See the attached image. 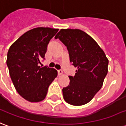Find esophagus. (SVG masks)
Instances as JSON below:
<instances>
[{"label": "esophagus", "instance_id": "34e87169", "mask_svg": "<svg viewBox=\"0 0 126 126\" xmlns=\"http://www.w3.org/2000/svg\"><path fill=\"white\" fill-rule=\"evenodd\" d=\"M58 73L59 75H63V71L62 70H58Z\"/></svg>", "mask_w": 126, "mask_h": 126}]
</instances>
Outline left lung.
Returning <instances> with one entry per match:
<instances>
[{"instance_id":"obj_1","label":"left lung","mask_w":126,"mask_h":126,"mask_svg":"<svg viewBox=\"0 0 126 126\" xmlns=\"http://www.w3.org/2000/svg\"><path fill=\"white\" fill-rule=\"evenodd\" d=\"M67 47L70 61L77 68L75 75L68 76L70 83L62 89L68 104L88 103L101 89L108 73L109 60L96 41L79 29H61L55 36Z\"/></svg>"}]
</instances>
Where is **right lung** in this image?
<instances>
[{"instance_id": "obj_1", "label": "right lung", "mask_w": 126, "mask_h": 126, "mask_svg": "<svg viewBox=\"0 0 126 126\" xmlns=\"http://www.w3.org/2000/svg\"><path fill=\"white\" fill-rule=\"evenodd\" d=\"M58 31L48 27L33 28L16 40L8 51L7 64L11 79L16 91L27 101L43 100L58 75L56 69L39 66L49 42Z\"/></svg>"}]
</instances>
